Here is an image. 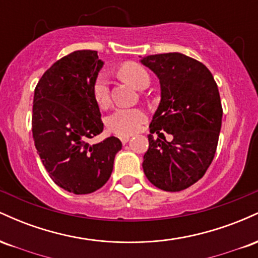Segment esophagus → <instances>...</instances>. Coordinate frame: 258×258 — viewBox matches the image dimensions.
I'll list each match as a JSON object with an SVG mask.
<instances>
[{"mask_svg":"<svg viewBox=\"0 0 258 258\" xmlns=\"http://www.w3.org/2000/svg\"><path fill=\"white\" fill-rule=\"evenodd\" d=\"M120 141L122 142V144H126L127 142L130 141V137H127V136H126V137H120Z\"/></svg>","mask_w":258,"mask_h":258,"instance_id":"obj_1","label":"esophagus"}]
</instances>
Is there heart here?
<instances>
[{"instance_id":"heart-1","label":"heart","mask_w":258,"mask_h":258,"mask_svg":"<svg viewBox=\"0 0 258 258\" xmlns=\"http://www.w3.org/2000/svg\"><path fill=\"white\" fill-rule=\"evenodd\" d=\"M117 74L121 79L130 82L138 90H143L150 84V76L146 68L135 61H128L121 65ZM92 96L100 108H106L110 103L108 80L104 74H99L94 80L92 86ZM144 121H146V114L141 109L119 108L106 117L105 123L110 132L121 137H126L137 132Z\"/></svg>"}]
</instances>
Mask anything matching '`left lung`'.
I'll return each instance as SVG.
<instances>
[{"label":"left lung","mask_w":258,"mask_h":258,"mask_svg":"<svg viewBox=\"0 0 258 258\" xmlns=\"http://www.w3.org/2000/svg\"><path fill=\"white\" fill-rule=\"evenodd\" d=\"M156 74L161 100L150 122L149 148L143 170L149 182L166 191H180L197 183L211 165L222 126V104L211 72L182 53H162L142 59ZM162 131L171 142L154 140Z\"/></svg>","instance_id":"obj_1"}]
</instances>
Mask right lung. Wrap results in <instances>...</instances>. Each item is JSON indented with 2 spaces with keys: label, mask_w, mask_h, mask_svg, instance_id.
<instances>
[{
  "label": "right lung",
  "mask_w": 258,
  "mask_h": 258,
  "mask_svg": "<svg viewBox=\"0 0 258 258\" xmlns=\"http://www.w3.org/2000/svg\"><path fill=\"white\" fill-rule=\"evenodd\" d=\"M97 51H75L46 70L35 88L32 137L55 184L74 194L102 188L122 144L116 137L87 143L103 131L92 86L102 69Z\"/></svg>",
  "instance_id": "right-lung-1"
}]
</instances>
